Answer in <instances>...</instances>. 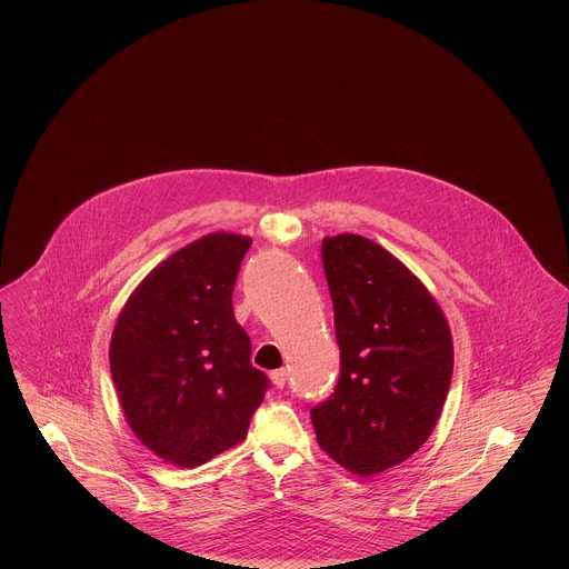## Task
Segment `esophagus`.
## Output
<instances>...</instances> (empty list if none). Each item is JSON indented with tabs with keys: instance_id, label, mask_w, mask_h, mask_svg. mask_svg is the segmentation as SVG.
Returning a JSON list of instances; mask_svg holds the SVG:
<instances>
[{
	"instance_id": "obj_1",
	"label": "esophagus",
	"mask_w": 569,
	"mask_h": 569,
	"mask_svg": "<svg viewBox=\"0 0 569 569\" xmlns=\"http://www.w3.org/2000/svg\"><path fill=\"white\" fill-rule=\"evenodd\" d=\"M271 381L274 388H283V386H286V381H288V371H286V369L271 371Z\"/></svg>"
}]
</instances>
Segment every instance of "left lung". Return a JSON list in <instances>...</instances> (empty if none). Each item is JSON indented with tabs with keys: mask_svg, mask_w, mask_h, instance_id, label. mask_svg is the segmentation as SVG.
Here are the masks:
<instances>
[{
	"mask_svg": "<svg viewBox=\"0 0 569 569\" xmlns=\"http://www.w3.org/2000/svg\"><path fill=\"white\" fill-rule=\"evenodd\" d=\"M322 262L341 376L311 422L330 459L369 478L433 433L452 379V335L433 295L381 244L326 237Z\"/></svg>",
	"mask_w": 569,
	"mask_h": 569,
	"instance_id": "8db88e82",
	"label": "left lung"
}]
</instances>
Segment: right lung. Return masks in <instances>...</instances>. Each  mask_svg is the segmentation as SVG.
Listing matches in <instances>:
<instances>
[{
	"mask_svg": "<svg viewBox=\"0 0 569 569\" xmlns=\"http://www.w3.org/2000/svg\"><path fill=\"white\" fill-rule=\"evenodd\" d=\"M251 239L211 232L174 251L123 305L110 376L132 433L177 467L241 443L269 379L251 367L232 290Z\"/></svg>",
	"mask_w": 569,
	"mask_h": 569,
	"instance_id": "right-lung-1",
	"label": "right lung"
}]
</instances>
